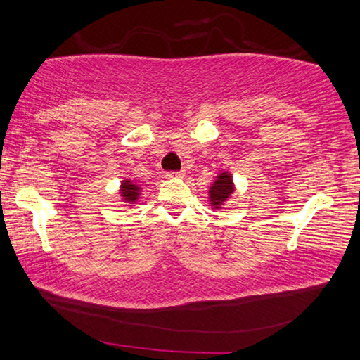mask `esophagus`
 Masks as SVG:
<instances>
[{
	"instance_id": "esophagus-1",
	"label": "esophagus",
	"mask_w": 360,
	"mask_h": 360,
	"mask_svg": "<svg viewBox=\"0 0 360 360\" xmlns=\"http://www.w3.org/2000/svg\"><path fill=\"white\" fill-rule=\"evenodd\" d=\"M166 176H167V179H184L185 172H184V170H179V172H167Z\"/></svg>"
}]
</instances>
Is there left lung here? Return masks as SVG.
<instances>
[{
  "label": "left lung",
  "mask_w": 360,
  "mask_h": 360,
  "mask_svg": "<svg viewBox=\"0 0 360 360\" xmlns=\"http://www.w3.org/2000/svg\"><path fill=\"white\" fill-rule=\"evenodd\" d=\"M234 190L233 175L228 170H223L215 176V181L209 188V204L212 205V209L220 210L228 199L231 198Z\"/></svg>",
  "instance_id": "left-lung-1"
}]
</instances>
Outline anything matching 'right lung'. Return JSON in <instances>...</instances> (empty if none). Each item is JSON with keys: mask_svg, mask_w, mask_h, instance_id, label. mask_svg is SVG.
<instances>
[{"mask_svg": "<svg viewBox=\"0 0 360 360\" xmlns=\"http://www.w3.org/2000/svg\"><path fill=\"white\" fill-rule=\"evenodd\" d=\"M141 194V186L135 184V181L124 179L121 181V186H120V196L122 201L129 205H134L135 202L139 201Z\"/></svg>", "mask_w": 360, "mask_h": 360, "instance_id": "1", "label": "right lung"}]
</instances>
